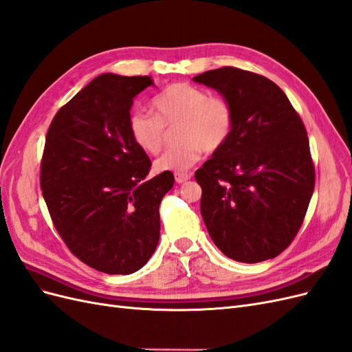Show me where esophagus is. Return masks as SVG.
<instances>
[{"label":"esophagus","mask_w":352,"mask_h":352,"mask_svg":"<svg viewBox=\"0 0 352 352\" xmlns=\"http://www.w3.org/2000/svg\"><path fill=\"white\" fill-rule=\"evenodd\" d=\"M175 179L177 184H184V182H186V180L190 179V175L189 173H175Z\"/></svg>","instance_id":"obj_1"}]
</instances>
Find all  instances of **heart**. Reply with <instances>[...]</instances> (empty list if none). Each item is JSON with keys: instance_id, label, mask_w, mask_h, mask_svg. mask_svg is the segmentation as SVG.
Segmentation results:
<instances>
[{"instance_id": "obj_1", "label": "heart", "mask_w": 352, "mask_h": 352, "mask_svg": "<svg viewBox=\"0 0 352 352\" xmlns=\"http://www.w3.org/2000/svg\"><path fill=\"white\" fill-rule=\"evenodd\" d=\"M151 109L154 116L133 111L127 120V131L141 151L157 154L164 144V127L179 123L176 140L180 144L155 160L158 172H186L202 153H214L228 142L235 122L226 98L210 95L186 82L172 83L158 92Z\"/></svg>"}]
</instances>
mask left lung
<instances>
[{
  "label": "left lung",
  "instance_id": "8db88e82",
  "mask_svg": "<svg viewBox=\"0 0 352 352\" xmlns=\"http://www.w3.org/2000/svg\"><path fill=\"white\" fill-rule=\"evenodd\" d=\"M194 80L220 92L235 116L228 142L195 172L210 236L235 261L274 258L296 236L314 190L305 126L261 74L220 67Z\"/></svg>",
  "mask_w": 352,
  "mask_h": 352
}]
</instances>
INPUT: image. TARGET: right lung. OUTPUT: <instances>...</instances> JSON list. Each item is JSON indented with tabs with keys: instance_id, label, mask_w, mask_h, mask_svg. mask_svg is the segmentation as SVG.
<instances>
[{
	"instance_id": "obj_1",
	"label": "right lung",
	"mask_w": 352,
	"mask_h": 352,
	"mask_svg": "<svg viewBox=\"0 0 352 352\" xmlns=\"http://www.w3.org/2000/svg\"><path fill=\"white\" fill-rule=\"evenodd\" d=\"M150 76L105 73L52 119L41 162V189L52 223L73 255L107 274H131L160 239V202L172 172L148 179L151 160L131 140L133 98Z\"/></svg>"
}]
</instances>
